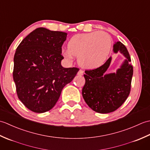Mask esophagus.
Segmentation results:
<instances>
[{
  "instance_id": "esophagus-1",
  "label": "esophagus",
  "mask_w": 150,
  "mask_h": 150,
  "mask_svg": "<svg viewBox=\"0 0 150 150\" xmlns=\"http://www.w3.org/2000/svg\"><path fill=\"white\" fill-rule=\"evenodd\" d=\"M83 73H84V71H82V69H80V70H79V71H78L77 75H83Z\"/></svg>"
}]
</instances>
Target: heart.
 <instances>
[{
	"mask_svg": "<svg viewBox=\"0 0 150 150\" xmlns=\"http://www.w3.org/2000/svg\"><path fill=\"white\" fill-rule=\"evenodd\" d=\"M112 40L103 31L77 34L69 39L68 49L62 50V55L71 60L78 55V62L86 69H95L103 65L110 55Z\"/></svg>",
	"mask_w": 150,
	"mask_h": 150,
	"instance_id": "1",
	"label": "heart"
}]
</instances>
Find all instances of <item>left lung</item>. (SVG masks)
Returning a JSON list of instances; mask_svg holds the SVG:
<instances>
[{"instance_id": "left-lung-1", "label": "left lung", "mask_w": 150, "mask_h": 150, "mask_svg": "<svg viewBox=\"0 0 150 150\" xmlns=\"http://www.w3.org/2000/svg\"><path fill=\"white\" fill-rule=\"evenodd\" d=\"M114 53L120 52L126 57L116 73L106 74L111 61L110 57L99 68L86 70V82L82 94L86 103L93 111L108 113L117 110L125 102L131 90L133 73L129 52L124 44L117 42L113 45Z\"/></svg>"}]
</instances>
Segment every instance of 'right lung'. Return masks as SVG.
<instances>
[{"label":"right lung","instance_id":"add662e5","mask_svg":"<svg viewBox=\"0 0 150 150\" xmlns=\"http://www.w3.org/2000/svg\"><path fill=\"white\" fill-rule=\"evenodd\" d=\"M65 32L39 28L22 40L14 55L13 77L18 98L30 110L44 113L59 100L79 69L61 66Z\"/></svg>","mask_w":150,"mask_h":150}]
</instances>
